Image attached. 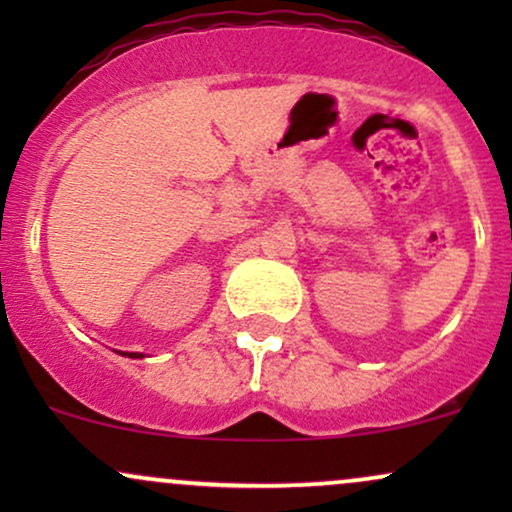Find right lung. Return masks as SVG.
I'll return each instance as SVG.
<instances>
[{"label": "right lung", "mask_w": 512, "mask_h": 512, "mask_svg": "<svg viewBox=\"0 0 512 512\" xmlns=\"http://www.w3.org/2000/svg\"><path fill=\"white\" fill-rule=\"evenodd\" d=\"M122 356H129V358H144V354H139V351H134V354H129V351H125Z\"/></svg>", "instance_id": "obj_1"}]
</instances>
